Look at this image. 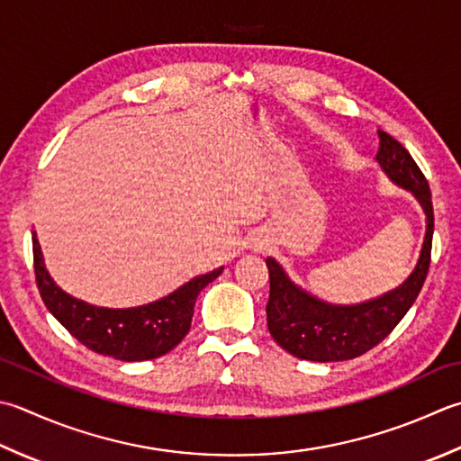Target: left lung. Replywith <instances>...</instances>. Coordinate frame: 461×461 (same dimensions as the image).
<instances>
[{
    "label": "left lung",
    "mask_w": 461,
    "mask_h": 461,
    "mask_svg": "<svg viewBox=\"0 0 461 461\" xmlns=\"http://www.w3.org/2000/svg\"><path fill=\"white\" fill-rule=\"evenodd\" d=\"M377 164L395 185L413 194L426 213V238L413 272L403 282L362 303H330L294 284L274 258H267V328L287 354L310 362H344L366 354L390 336L416 302L426 282L434 236V205L428 179L398 140L380 131Z\"/></svg>",
    "instance_id": "8db88e82"
}]
</instances>
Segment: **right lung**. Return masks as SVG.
<instances>
[{
  "instance_id": "obj_1",
  "label": "right lung",
  "mask_w": 461,
  "mask_h": 461,
  "mask_svg": "<svg viewBox=\"0 0 461 461\" xmlns=\"http://www.w3.org/2000/svg\"><path fill=\"white\" fill-rule=\"evenodd\" d=\"M32 243L35 282L45 308L86 348L122 362L156 359L174 349L192 326L197 295L223 272V267H218L197 276L161 300L138 308H99L63 292L45 269L35 231Z\"/></svg>"
}]
</instances>
